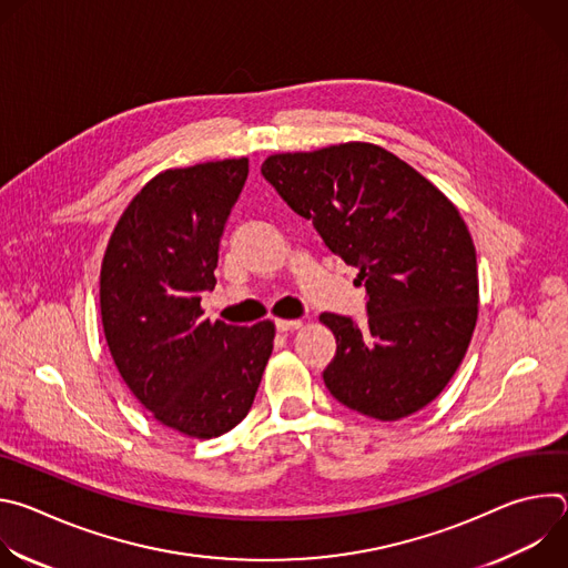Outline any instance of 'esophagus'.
<instances>
[{
  "label": "esophagus",
  "mask_w": 568,
  "mask_h": 568,
  "mask_svg": "<svg viewBox=\"0 0 568 568\" xmlns=\"http://www.w3.org/2000/svg\"><path fill=\"white\" fill-rule=\"evenodd\" d=\"M303 326L301 318H276V328L281 333H287V331H296Z\"/></svg>",
  "instance_id": "34e87169"
}]
</instances>
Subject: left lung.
<instances>
[{
    "mask_svg": "<svg viewBox=\"0 0 568 568\" xmlns=\"http://www.w3.org/2000/svg\"><path fill=\"white\" fill-rule=\"evenodd\" d=\"M261 173L366 287V326L318 316L337 339L323 371L333 397L377 420L427 407L460 366L478 314L476 252L458 209L373 143L272 154Z\"/></svg>",
    "mask_w": 568,
    "mask_h": 568,
    "instance_id": "1",
    "label": "left lung"
}]
</instances>
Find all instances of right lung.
<instances>
[{
  "mask_svg": "<svg viewBox=\"0 0 568 568\" xmlns=\"http://www.w3.org/2000/svg\"><path fill=\"white\" fill-rule=\"evenodd\" d=\"M250 161L159 173L123 211L101 267V316L112 359L143 407L191 438H215L252 409L274 348V323L204 318L220 237Z\"/></svg>",
  "mask_w": 568,
  "mask_h": 568,
  "instance_id": "right-lung-1",
  "label": "right lung"
}]
</instances>
